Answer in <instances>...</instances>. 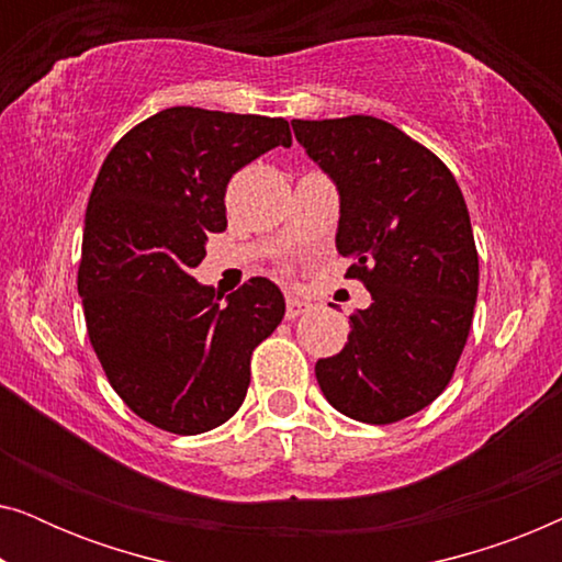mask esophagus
<instances>
[{
	"label": "esophagus",
	"instance_id": "obj_1",
	"mask_svg": "<svg viewBox=\"0 0 562 562\" xmlns=\"http://www.w3.org/2000/svg\"><path fill=\"white\" fill-rule=\"evenodd\" d=\"M310 310V304L299 296H286V319H296L299 314H304Z\"/></svg>",
	"mask_w": 562,
	"mask_h": 562
}]
</instances>
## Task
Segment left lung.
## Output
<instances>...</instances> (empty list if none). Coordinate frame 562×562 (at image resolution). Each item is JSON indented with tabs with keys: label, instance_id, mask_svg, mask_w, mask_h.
Here are the masks:
<instances>
[{
	"label": "left lung",
	"instance_id": "1",
	"mask_svg": "<svg viewBox=\"0 0 562 562\" xmlns=\"http://www.w3.org/2000/svg\"><path fill=\"white\" fill-rule=\"evenodd\" d=\"M294 135L340 194L335 245L371 306L345 348L314 366L345 417L389 425L442 394L471 333L479 252L456 176L389 122L294 120Z\"/></svg>",
	"mask_w": 562,
	"mask_h": 562
}]
</instances>
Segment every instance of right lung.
I'll list each match as a JSON object with an SVG mask.
<instances>
[{"label": "right lung", "mask_w": 562, "mask_h": 562, "mask_svg": "<svg viewBox=\"0 0 562 562\" xmlns=\"http://www.w3.org/2000/svg\"><path fill=\"white\" fill-rule=\"evenodd\" d=\"M279 145L291 148L283 117L171 106L114 145L91 189L79 266L91 348L122 402L166 432L225 425L286 312L260 276L225 302L191 276L227 227L233 173Z\"/></svg>", "instance_id": "obj_1"}]
</instances>
